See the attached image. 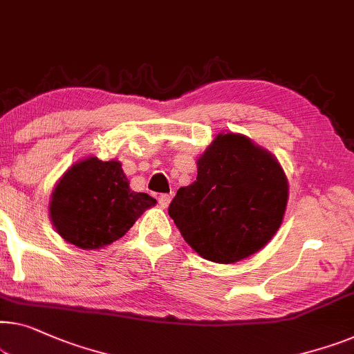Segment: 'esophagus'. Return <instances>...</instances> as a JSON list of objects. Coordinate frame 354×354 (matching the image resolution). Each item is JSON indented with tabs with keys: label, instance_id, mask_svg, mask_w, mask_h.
<instances>
[{
	"label": "esophagus",
	"instance_id": "1",
	"mask_svg": "<svg viewBox=\"0 0 354 354\" xmlns=\"http://www.w3.org/2000/svg\"><path fill=\"white\" fill-rule=\"evenodd\" d=\"M172 199V194H160V198H158V203H160V206L162 209H166L169 206V203H171Z\"/></svg>",
	"mask_w": 354,
	"mask_h": 354
}]
</instances>
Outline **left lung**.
I'll return each mask as SVG.
<instances>
[{
    "label": "left lung",
    "mask_w": 354,
    "mask_h": 354,
    "mask_svg": "<svg viewBox=\"0 0 354 354\" xmlns=\"http://www.w3.org/2000/svg\"><path fill=\"white\" fill-rule=\"evenodd\" d=\"M196 165V180L178 188L169 206L189 248L225 265L263 249L283 223L289 199L279 161L249 137L220 132Z\"/></svg>",
    "instance_id": "obj_1"
}]
</instances>
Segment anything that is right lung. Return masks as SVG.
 I'll list each match as a JSON object with an SVG mask.
<instances>
[{"instance_id": "1", "label": "right lung", "mask_w": 354, "mask_h": 354, "mask_svg": "<svg viewBox=\"0 0 354 354\" xmlns=\"http://www.w3.org/2000/svg\"><path fill=\"white\" fill-rule=\"evenodd\" d=\"M155 204L150 194L132 192L120 161L89 156L66 169L55 183L49 217L66 243L92 250L124 236Z\"/></svg>"}]
</instances>
